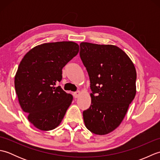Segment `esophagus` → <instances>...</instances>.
Returning <instances> with one entry per match:
<instances>
[{
	"label": "esophagus",
	"instance_id": "esophagus-1",
	"mask_svg": "<svg viewBox=\"0 0 160 160\" xmlns=\"http://www.w3.org/2000/svg\"><path fill=\"white\" fill-rule=\"evenodd\" d=\"M80 95V91H76V92L73 93V96L76 98L79 97Z\"/></svg>",
	"mask_w": 160,
	"mask_h": 160
}]
</instances>
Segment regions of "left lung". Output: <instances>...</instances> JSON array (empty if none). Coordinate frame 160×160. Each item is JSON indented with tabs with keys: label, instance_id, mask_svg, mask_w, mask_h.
<instances>
[{
	"label": "left lung",
	"instance_id": "obj_1",
	"mask_svg": "<svg viewBox=\"0 0 160 160\" xmlns=\"http://www.w3.org/2000/svg\"><path fill=\"white\" fill-rule=\"evenodd\" d=\"M80 47L92 91L91 106L83 111L84 124L93 133L106 135L120 124L134 99L136 71L116 46L81 42Z\"/></svg>",
	"mask_w": 160,
	"mask_h": 160
}]
</instances>
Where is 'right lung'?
I'll use <instances>...</instances> for the list:
<instances>
[{"label":"right lung","mask_w":160,"mask_h":160,"mask_svg":"<svg viewBox=\"0 0 160 160\" xmlns=\"http://www.w3.org/2000/svg\"><path fill=\"white\" fill-rule=\"evenodd\" d=\"M79 52L71 41L45 43L26 53L15 76L14 87L22 109L37 128H56L73 100L56 84L62 78V69Z\"/></svg>","instance_id":"1"}]
</instances>
